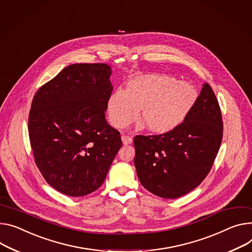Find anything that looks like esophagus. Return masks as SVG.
<instances>
[{"label":"esophagus","mask_w":252,"mask_h":252,"mask_svg":"<svg viewBox=\"0 0 252 252\" xmlns=\"http://www.w3.org/2000/svg\"><path fill=\"white\" fill-rule=\"evenodd\" d=\"M122 138V142L124 145H128V144H131L133 142V139L132 137L130 136H126V135H123V136L121 137Z\"/></svg>","instance_id":"34e87169"}]
</instances>
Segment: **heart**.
Returning a JSON list of instances; mask_svg holds the SVG:
<instances>
[{
	"label": "heart",
	"instance_id": "1",
	"mask_svg": "<svg viewBox=\"0 0 252 252\" xmlns=\"http://www.w3.org/2000/svg\"><path fill=\"white\" fill-rule=\"evenodd\" d=\"M191 84L164 74H145L131 80L126 90H115L107 102V113L113 126L124 128L141 117L147 128L165 133L178 127L197 100Z\"/></svg>",
	"mask_w": 252,
	"mask_h": 252
}]
</instances>
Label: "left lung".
I'll return each instance as SVG.
<instances>
[{"instance_id":"obj_1","label":"left lung","mask_w":252,"mask_h":252,"mask_svg":"<svg viewBox=\"0 0 252 252\" xmlns=\"http://www.w3.org/2000/svg\"><path fill=\"white\" fill-rule=\"evenodd\" d=\"M222 136L219 103L206 83L182 124L164 134L135 136L134 164L141 185L164 199L186 195L207 177Z\"/></svg>"}]
</instances>
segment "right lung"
<instances>
[{"label":"right lung","mask_w":252,"mask_h":252,"mask_svg":"<svg viewBox=\"0 0 252 252\" xmlns=\"http://www.w3.org/2000/svg\"><path fill=\"white\" fill-rule=\"evenodd\" d=\"M106 63H74L37 91L28 131L45 181L69 197L98 189L122 147L105 117L113 87Z\"/></svg>","instance_id":"right-lung-1"}]
</instances>
